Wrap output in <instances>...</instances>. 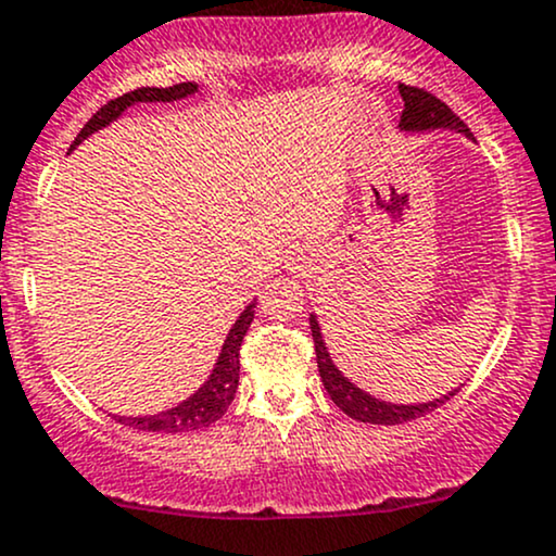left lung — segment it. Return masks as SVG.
Here are the masks:
<instances>
[{
	"label": "left lung",
	"instance_id": "left-lung-1",
	"mask_svg": "<svg viewBox=\"0 0 556 556\" xmlns=\"http://www.w3.org/2000/svg\"><path fill=\"white\" fill-rule=\"evenodd\" d=\"M399 93H402V121H399V130L404 134H430V130H454V134H463L465 139H472L470 128L446 108L441 99H435L433 93L415 89V86L399 84ZM309 328L312 339H315V354H317V370H320V380L326 386L328 396L333 399L336 407H341L349 417L359 422H372V426H399V422L415 420L433 413L435 407L448 402L459 389H452L448 394L433 399V402H417V404H394L383 402V399L367 394L365 389H359L357 383H352L344 372L336 367L333 357H330L326 339H323L320 323L317 315H309Z\"/></svg>",
	"mask_w": 556,
	"mask_h": 556
}]
</instances>
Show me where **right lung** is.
<instances>
[{"label": "right lung", "instance_id": "1", "mask_svg": "<svg viewBox=\"0 0 556 556\" xmlns=\"http://www.w3.org/2000/svg\"><path fill=\"white\" fill-rule=\"evenodd\" d=\"M197 91L199 86L189 80V84H176V86H167V89H154V86L149 89L147 86V89L123 93V97L112 99V102L104 104V108H99V112H93L91 121L80 128L76 141L71 143V152L80 141L89 139L91 134H97V130L108 128L110 123H115L117 117H121L128 108H134V104L180 102V99L186 97H194ZM254 307H257V302L247 304V309L241 312L239 320H236L233 328L228 330L226 341H223V349H220V357L215 359V367H212L207 380H204V383L199 386L189 399H184V402L176 404V407L165 409V413H157V415H143V417L112 415V417H115L117 422H123V426L136 428V430H152V433H186V430H197V428L210 426V422L220 420V417L226 415V409L230 407V402H233L236 389H239V365H241L239 349L249 326H252L254 320Z\"/></svg>", "mask_w": 556, "mask_h": 556}]
</instances>
